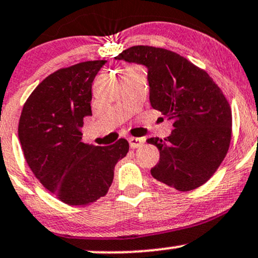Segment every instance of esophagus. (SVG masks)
Listing matches in <instances>:
<instances>
[{"label":"esophagus","mask_w":258,"mask_h":258,"mask_svg":"<svg viewBox=\"0 0 258 258\" xmlns=\"http://www.w3.org/2000/svg\"><path fill=\"white\" fill-rule=\"evenodd\" d=\"M128 142H130V147H131L132 149H136V148H140V147L142 146V144H143V140H142V138L130 137V138H128Z\"/></svg>","instance_id":"obj_1"}]
</instances>
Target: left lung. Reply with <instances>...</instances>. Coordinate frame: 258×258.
Masks as SVG:
<instances>
[{
	"label": "left lung",
	"mask_w": 258,
	"mask_h": 258,
	"mask_svg": "<svg viewBox=\"0 0 258 258\" xmlns=\"http://www.w3.org/2000/svg\"><path fill=\"white\" fill-rule=\"evenodd\" d=\"M115 60L147 67L151 105L172 121L169 137L147 140L160 153L152 176L179 191L207 182L231 138V109L220 88L206 71L161 47L137 45Z\"/></svg>",
	"instance_id": "obj_1"
}]
</instances>
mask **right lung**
I'll list each match as a JSON object with an SVG mask.
<instances>
[{"instance_id":"add662e5","label":"right lung","mask_w":258,"mask_h":258,"mask_svg":"<svg viewBox=\"0 0 258 258\" xmlns=\"http://www.w3.org/2000/svg\"><path fill=\"white\" fill-rule=\"evenodd\" d=\"M105 60L61 69L35 88L19 118L25 160L45 188L70 206H86L105 196L118 160L126 157L123 138L111 146L82 142L83 121L92 115V83Z\"/></svg>"}]
</instances>
